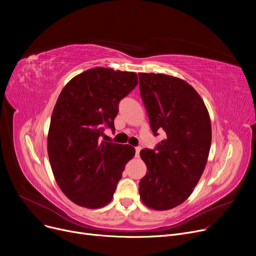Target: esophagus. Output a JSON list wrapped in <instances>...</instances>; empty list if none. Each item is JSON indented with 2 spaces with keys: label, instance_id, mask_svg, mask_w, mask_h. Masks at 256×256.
Returning <instances> with one entry per match:
<instances>
[{
  "label": "esophagus",
  "instance_id": "esophagus-1",
  "mask_svg": "<svg viewBox=\"0 0 256 256\" xmlns=\"http://www.w3.org/2000/svg\"><path fill=\"white\" fill-rule=\"evenodd\" d=\"M140 150H141V147H140V146H137V147H136V156H137V158H139Z\"/></svg>",
  "mask_w": 256,
  "mask_h": 256
}]
</instances>
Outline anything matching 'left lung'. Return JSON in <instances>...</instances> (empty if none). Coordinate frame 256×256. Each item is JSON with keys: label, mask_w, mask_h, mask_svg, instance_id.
Here are the masks:
<instances>
[{"label": "left lung", "mask_w": 256, "mask_h": 256, "mask_svg": "<svg viewBox=\"0 0 256 256\" xmlns=\"http://www.w3.org/2000/svg\"><path fill=\"white\" fill-rule=\"evenodd\" d=\"M140 94L154 136L165 139L140 156L147 172L139 182L142 202L166 210L189 197L202 174L212 142L210 119L196 90L184 80L139 74Z\"/></svg>", "instance_id": "8db88e82"}]
</instances>
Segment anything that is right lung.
I'll return each instance as SVG.
<instances>
[{
  "label": "right lung",
  "mask_w": 256,
  "mask_h": 256,
  "mask_svg": "<svg viewBox=\"0 0 256 256\" xmlns=\"http://www.w3.org/2000/svg\"><path fill=\"white\" fill-rule=\"evenodd\" d=\"M138 85L135 72L88 70L70 80L50 118L48 152L62 192L78 206L109 204L126 164L135 156L130 145L106 142L104 128L115 130L120 100Z\"/></svg>",
  "instance_id": "add662e5"
}]
</instances>
